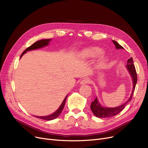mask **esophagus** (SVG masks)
Listing matches in <instances>:
<instances>
[{
  "mask_svg": "<svg viewBox=\"0 0 148 148\" xmlns=\"http://www.w3.org/2000/svg\"><path fill=\"white\" fill-rule=\"evenodd\" d=\"M89 83H90V80L88 78H84L83 80H82V81L80 82L81 84H87Z\"/></svg>",
  "mask_w": 148,
  "mask_h": 148,
  "instance_id": "esophagus-1",
  "label": "esophagus"
}]
</instances>
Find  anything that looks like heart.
Returning <instances> with one entry per match:
<instances>
[{"label":"heart","instance_id":"heart-1","mask_svg":"<svg viewBox=\"0 0 148 148\" xmlns=\"http://www.w3.org/2000/svg\"><path fill=\"white\" fill-rule=\"evenodd\" d=\"M103 54V51L98 47H92L83 51V55L87 58L98 57Z\"/></svg>","mask_w":148,"mask_h":148}]
</instances>
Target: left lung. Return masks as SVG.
Listing matches in <instances>:
<instances>
[{"mask_svg":"<svg viewBox=\"0 0 148 148\" xmlns=\"http://www.w3.org/2000/svg\"><path fill=\"white\" fill-rule=\"evenodd\" d=\"M113 42L114 43L116 48L117 49H123V47H122L121 45H119L117 42L112 40ZM127 68L128 70V71L131 76L132 80H133V90H132V93L131 97L127 101L123 104L122 105L117 107H114V108H107V107H103L98 102V98L96 97L95 100L91 103L90 105V108L91 110L93 112V113L94 114V115L98 118H110V117H113V116L118 114L119 113H120L124 108H125V106L127 104V103L130 101L132 99V98H133V95L134 94V91L136 88V85L137 82V75L136 73V70L135 68V66L133 64V59L132 58H130L128 61H127Z\"/></svg>","mask_w":148,"mask_h":148,"instance_id":"8db88e82","label":"left lung"}]
</instances>
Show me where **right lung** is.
I'll use <instances>...</instances> for the list:
<instances>
[{
    "label": "right lung",
    "instance_id": "obj_1",
    "mask_svg": "<svg viewBox=\"0 0 148 148\" xmlns=\"http://www.w3.org/2000/svg\"><path fill=\"white\" fill-rule=\"evenodd\" d=\"M50 41H51V39H48V40H40V41H38L35 42L34 44H33L32 45H30V47H27L24 51L22 53L20 58L25 53H26L27 51L37 49H39V48L42 47L47 45ZM67 97H68V95H66V97L65 98L64 100L63 101V102H62V103L61 104V105L60 106V107H59L58 109L54 113H53L50 115H49V116H36V117L38 118H40V119H44V120H47V121H50V120H53V119H56V118L58 117L59 114H60V113L62 112V110H63V108L65 106V102H66V99Z\"/></svg>",
    "mask_w": 148,
    "mask_h": 148
}]
</instances>
